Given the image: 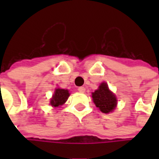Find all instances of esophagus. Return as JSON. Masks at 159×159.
Masks as SVG:
<instances>
[{
	"label": "esophagus",
	"instance_id": "obj_1",
	"mask_svg": "<svg viewBox=\"0 0 159 159\" xmlns=\"http://www.w3.org/2000/svg\"><path fill=\"white\" fill-rule=\"evenodd\" d=\"M77 90L79 91V92H81V93H84L85 92V88L84 87H79L78 89H77Z\"/></svg>",
	"mask_w": 159,
	"mask_h": 159
}]
</instances>
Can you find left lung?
Segmentation results:
<instances>
[{
  "instance_id": "left-lung-1",
  "label": "left lung",
  "mask_w": 159,
  "mask_h": 159,
  "mask_svg": "<svg viewBox=\"0 0 159 159\" xmlns=\"http://www.w3.org/2000/svg\"><path fill=\"white\" fill-rule=\"evenodd\" d=\"M93 103L103 113H109L117 106V99L109 90L107 83H102L99 89L92 93Z\"/></svg>"
}]
</instances>
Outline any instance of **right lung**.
Returning <instances> with one entry per match:
<instances>
[{
  "label": "right lung",
  "mask_w": 159,
  "mask_h": 159,
  "mask_svg": "<svg viewBox=\"0 0 159 159\" xmlns=\"http://www.w3.org/2000/svg\"><path fill=\"white\" fill-rule=\"evenodd\" d=\"M69 95L70 93L68 90L63 89H56L55 92L52 95V98L50 100V104L52 105V107H59L66 102Z\"/></svg>",
  "instance_id": "1"
}]
</instances>
